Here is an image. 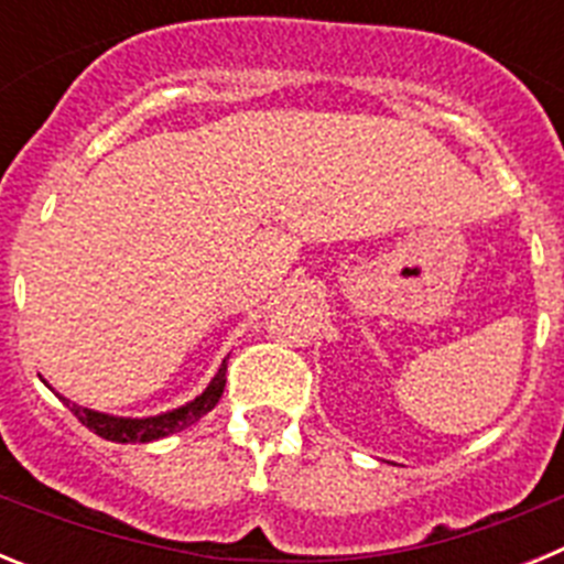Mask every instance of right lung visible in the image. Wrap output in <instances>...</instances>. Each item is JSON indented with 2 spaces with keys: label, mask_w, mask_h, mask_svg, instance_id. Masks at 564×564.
Returning <instances> with one entry per match:
<instances>
[{
  "label": "right lung",
  "mask_w": 564,
  "mask_h": 564,
  "mask_svg": "<svg viewBox=\"0 0 564 564\" xmlns=\"http://www.w3.org/2000/svg\"><path fill=\"white\" fill-rule=\"evenodd\" d=\"M223 390H226V361H223L220 372L214 376V381L208 383L203 395L194 398L192 403L181 406V410L166 412V415L158 417H112L104 415V412L84 410V406H76L69 403L67 398H62L69 406V412L78 417V421L87 426L89 432H96L98 437L112 443H149L158 441V437H166L172 432H181L186 426H192L194 421H200L206 412H212L217 406V401L223 398Z\"/></svg>",
  "instance_id": "1"
}]
</instances>
